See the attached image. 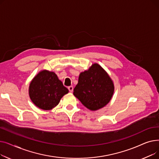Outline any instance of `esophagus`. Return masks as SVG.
Wrapping results in <instances>:
<instances>
[{"instance_id":"1","label":"esophagus","mask_w":159,"mask_h":159,"mask_svg":"<svg viewBox=\"0 0 159 159\" xmlns=\"http://www.w3.org/2000/svg\"><path fill=\"white\" fill-rule=\"evenodd\" d=\"M68 89L70 91V92H72L73 90V86H69L68 87Z\"/></svg>"}]
</instances>
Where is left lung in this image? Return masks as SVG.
<instances>
[{"instance_id": "1", "label": "left lung", "mask_w": 159, "mask_h": 159, "mask_svg": "<svg viewBox=\"0 0 159 159\" xmlns=\"http://www.w3.org/2000/svg\"><path fill=\"white\" fill-rule=\"evenodd\" d=\"M115 90L112 79L97 63L81 72L73 95L91 111L101 109L110 102Z\"/></svg>"}]
</instances>
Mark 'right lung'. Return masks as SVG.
Returning a JSON list of instances; mask_svg holds the SVG:
<instances>
[{
  "instance_id": "obj_1",
  "label": "right lung",
  "mask_w": 159,
  "mask_h": 159,
  "mask_svg": "<svg viewBox=\"0 0 159 159\" xmlns=\"http://www.w3.org/2000/svg\"><path fill=\"white\" fill-rule=\"evenodd\" d=\"M69 92L62 81L53 71L42 70L34 77L29 86L31 101L43 110H50L59 103L61 98Z\"/></svg>"
}]
</instances>
